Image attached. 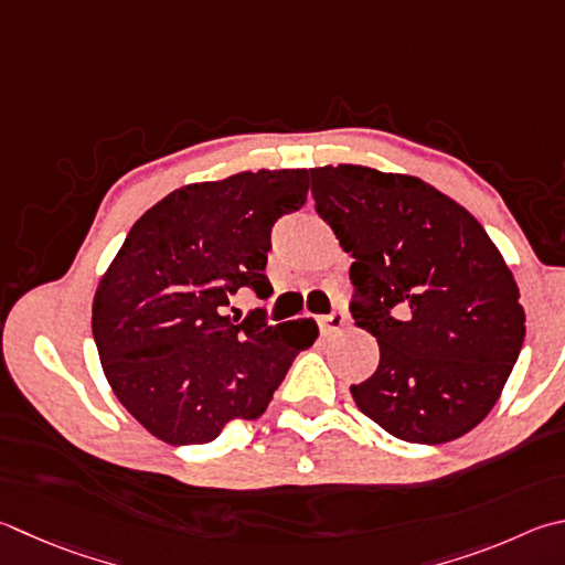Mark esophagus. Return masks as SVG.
Here are the masks:
<instances>
[{"mask_svg":"<svg viewBox=\"0 0 565 565\" xmlns=\"http://www.w3.org/2000/svg\"><path fill=\"white\" fill-rule=\"evenodd\" d=\"M318 323H321V331H341V328L345 326V313L343 311H333L328 316H321L318 318Z\"/></svg>","mask_w":565,"mask_h":565,"instance_id":"34e87169","label":"esophagus"}]
</instances>
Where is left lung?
<instances>
[{
  "label": "left lung",
  "instance_id": "1",
  "mask_svg": "<svg viewBox=\"0 0 565 565\" xmlns=\"http://www.w3.org/2000/svg\"><path fill=\"white\" fill-rule=\"evenodd\" d=\"M316 212L353 256L355 326L381 348L351 385L358 409L405 443L467 435L504 390L524 309L484 227L433 184L363 166L311 170Z\"/></svg>",
  "mask_w": 565,
  "mask_h": 565
}]
</instances>
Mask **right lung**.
Returning <instances> with one entry per match:
<instances>
[{
	"instance_id": "obj_1",
	"label": "right lung",
	"mask_w": 565,
	"mask_h": 565,
	"mask_svg": "<svg viewBox=\"0 0 565 565\" xmlns=\"http://www.w3.org/2000/svg\"><path fill=\"white\" fill-rule=\"evenodd\" d=\"M306 192L309 170L184 184L132 224L100 276L94 338L106 381L162 443L204 445L230 419H256L313 345V318L269 326L224 313L242 286L274 294L264 274L271 227Z\"/></svg>"
}]
</instances>
